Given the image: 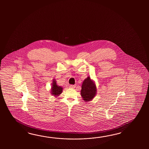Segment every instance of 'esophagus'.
<instances>
[{
  "label": "esophagus",
  "instance_id": "obj_1",
  "mask_svg": "<svg viewBox=\"0 0 149 149\" xmlns=\"http://www.w3.org/2000/svg\"><path fill=\"white\" fill-rule=\"evenodd\" d=\"M69 87L71 88H74L76 87V86L72 85H71L69 86Z\"/></svg>",
  "mask_w": 149,
  "mask_h": 149
}]
</instances>
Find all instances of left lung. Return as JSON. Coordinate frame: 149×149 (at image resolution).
<instances>
[{"instance_id": "left-lung-1", "label": "left lung", "mask_w": 149, "mask_h": 149, "mask_svg": "<svg viewBox=\"0 0 149 149\" xmlns=\"http://www.w3.org/2000/svg\"><path fill=\"white\" fill-rule=\"evenodd\" d=\"M80 92L83 100L86 102L92 101L96 95L97 88L95 81L89 76H88L82 82Z\"/></svg>"}]
</instances>
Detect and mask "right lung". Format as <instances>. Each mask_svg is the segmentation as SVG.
Listing matches in <instances>:
<instances>
[{
    "mask_svg": "<svg viewBox=\"0 0 149 149\" xmlns=\"http://www.w3.org/2000/svg\"><path fill=\"white\" fill-rule=\"evenodd\" d=\"M63 92V88L57 85L56 81L55 79H53V82L52 84V87L51 89V94L53 95L55 97H58L59 95L61 94Z\"/></svg>",
    "mask_w": 149,
    "mask_h": 149,
    "instance_id": "obj_1",
    "label": "right lung"
}]
</instances>
